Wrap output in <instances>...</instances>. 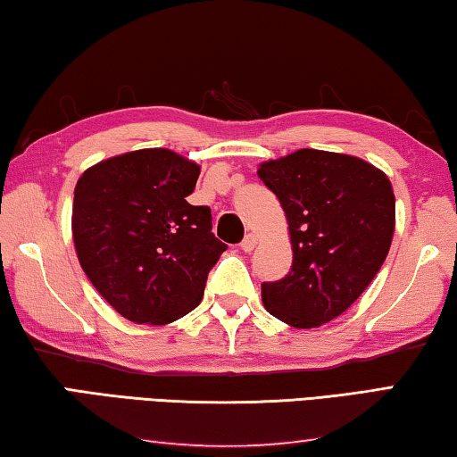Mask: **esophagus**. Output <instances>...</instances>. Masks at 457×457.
<instances>
[{"label": "esophagus", "mask_w": 457, "mask_h": 457, "mask_svg": "<svg viewBox=\"0 0 457 457\" xmlns=\"http://www.w3.org/2000/svg\"><path fill=\"white\" fill-rule=\"evenodd\" d=\"M255 243H257L255 235H253V233L245 235V238L241 241V249H243L245 253H249V251H253V247H255Z\"/></svg>", "instance_id": "obj_1"}]
</instances>
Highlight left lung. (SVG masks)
I'll return each mask as SVG.
<instances>
[{
    "label": "left lung",
    "mask_w": 457,
    "mask_h": 457,
    "mask_svg": "<svg viewBox=\"0 0 457 457\" xmlns=\"http://www.w3.org/2000/svg\"><path fill=\"white\" fill-rule=\"evenodd\" d=\"M278 195L294 262L278 282H263V306L296 328L339 317L371 284L395 235V192L366 161L300 149L259 167Z\"/></svg>",
    "instance_id": "8db88e82"
}]
</instances>
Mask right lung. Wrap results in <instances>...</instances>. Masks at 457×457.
Wrapping results in <instances>:
<instances>
[{
	"label": "right lung",
	"mask_w": 457,
	"mask_h": 457,
	"mask_svg": "<svg viewBox=\"0 0 457 457\" xmlns=\"http://www.w3.org/2000/svg\"><path fill=\"white\" fill-rule=\"evenodd\" d=\"M200 167L170 149L102 161L81 175L73 241L89 282L124 319L165 325L200 304L227 245L208 206L186 200Z\"/></svg>",
	"instance_id": "right-lung-1"
}]
</instances>
